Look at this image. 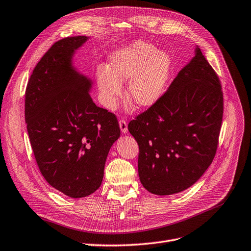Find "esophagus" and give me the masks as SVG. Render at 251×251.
Segmentation results:
<instances>
[{"instance_id": "esophagus-1", "label": "esophagus", "mask_w": 251, "mask_h": 251, "mask_svg": "<svg viewBox=\"0 0 251 251\" xmlns=\"http://www.w3.org/2000/svg\"><path fill=\"white\" fill-rule=\"evenodd\" d=\"M119 127H120V131H122V133H124V134L127 133V123L126 119H124V118L119 119Z\"/></svg>"}]
</instances>
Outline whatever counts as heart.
Masks as SVG:
<instances>
[{
	"label": "heart",
	"mask_w": 251,
	"mask_h": 251,
	"mask_svg": "<svg viewBox=\"0 0 251 251\" xmlns=\"http://www.w3.org/2000/svg\"><path fill=\"white\" fill-rule=\"evenodd\" d=\"M171 71L167 53L143 42L119 50L110 57L107 67L96 72L101 103L112 110L122 99L123 81L127 80L126 99L134 107L145 109L163 96Z\"/></svg>",
	"instance_id": "obj_1"
}]
</instances>
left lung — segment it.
Returning a JSON list of instances; mask_svg holds the SVG:
<instances>
[{
	"instance_id": "left-lung-1",
	"label": "left lung",
	"mask_w": 251,
	"mask_h": 251,
	"mask_svg": "<svg viewBox=\"0 0 251 251\" xmlns=\"http://www.w3.org/2000/svg\"><path fill=\"white\" fill-rule=\"evenodd\" d=\"M223 114L219 78L197 47L168 91L127 126L139 145L140 181L149 193L173 195L198 181L215 156Z\"/></svg>"
}]
</instances>
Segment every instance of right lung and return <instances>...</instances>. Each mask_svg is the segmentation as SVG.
<instances>
[{
    "label": "right lung",
    "instance_id": "add662e5",
    "mask_svg": "<svg viewBox=\"0 0 251 251\" xmlns=\"http://www.w3.org/2000/svg\"><path fill=\"white\" fill-rule=\"evenodd\" d=\"M85 36L58 40L40 59L25 91V116L40 172L64 195L83 198L102 184L106 158L120 136L116 116L89 95L92 80L72 56Z\"/></svg>",
    "mask_w": 251,
    "mask_h": 251
}]
</instances>
